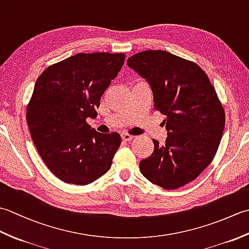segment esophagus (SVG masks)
Masks as SVG:
<instances>
[{"instance_id":"34e87169","label":"esophagus","mask_w":249,"mask_h":249,"mask_svg":"<svg viewBox=\"0 0 249 249\" xmlns=\"http://www.w3.org/2000/svg\"><path fill=\"white\" fill-rule=\"evenodd\" d=\"M121 137H122V140H123V141H127V142L130 141V140H133V138H134V136H131V135H129V134H126V133L122 134Z\"/></svg>"}]
</instances>
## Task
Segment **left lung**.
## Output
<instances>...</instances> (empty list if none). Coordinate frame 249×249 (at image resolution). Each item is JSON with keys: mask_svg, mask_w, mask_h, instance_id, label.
I'll return each instance as SVG.
<instances>
[{"mask_svg": "<svg viewBox=\"0 0 249 249\" xmlns=\"http://www.w3.org/2000/svg\"><path fill=\"white\" fill-rule=\"evenodd\" d=\"M127 65L149 82L154 109L166 115L168 137L140 161L142 176L163 189L198 178L212 162L225 128V110L202 68L163 50L128 57Z\"/></svg>", "mask_w": 249, "mask_h": 249, "instance_id": "1", "label": "left lung"}]
</instances>
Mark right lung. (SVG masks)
<instances>
[{
	"label": "right lung",
	"instance_id": "1",
	"mask_svg": "<svg viewBox=\"0 0 249 249\" xmlns=\"http://www.w3.org/2000/svg\"><path fill=\"white\" fill-rule=\"evenodd\" d=\"M124 61V53H77L36 80L26 121L41 160L63 182L88 185L109 171L121 136L100 134L87 119L97 116L100 98Z\"/></svg>",
	"mask_w": 249,
	"mask_h": 249
}]
</instances>
